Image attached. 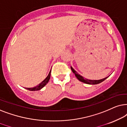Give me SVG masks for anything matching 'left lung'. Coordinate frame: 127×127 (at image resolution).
Returning <instances> with one entry per match:
<instances>
[{"instance_id": "left-lung-1", "label": "left lung", "mask_w": 127, "mask_h": 127, "mask_svg": "<svg viewBox=\"0 0 127 127\" xmlns=\"http://www.w3.org/2000/svg\"><path fill=\"white\" fill-rule=\"evenodd\" d=\"M71 69L72 72L75 74V77L77 78V79H78L79 81H81V82H84V83L87 84L96 85V84H100L102 82H103V81L105 80V79L108 77H107L104 78H103L102 79H99V80H91V79H88L87 78H84L82 76L79 75V74H78V73H77V72L75 70H74V69L72 68V67H71Z\"/></svg>"}]
</instances>
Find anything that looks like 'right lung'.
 <instances>
[{
    "label": "right lung",
    "mask_w": 127,
    "mask_h": 127,
    "mask_svg": "<svg viewBox=\"0 0 127 127\" xmlns=\"http://www.w3.org/2000/svg\"><path fill=\"white\" fill-rule=\"evenodd\" d=\"M50 74H51V70L50 71L48 75L47 76V77L45 78L44 80L42 81L41 83H40L39 84H38V85L36 86V87H33V88H25V89H28V90L31 91H39L40 89H41L42 88H43L45 85L48 84V82L49 81L50 78Z\"/></svg>",
    "instance_id": "add662e5"
}]
</instances>
